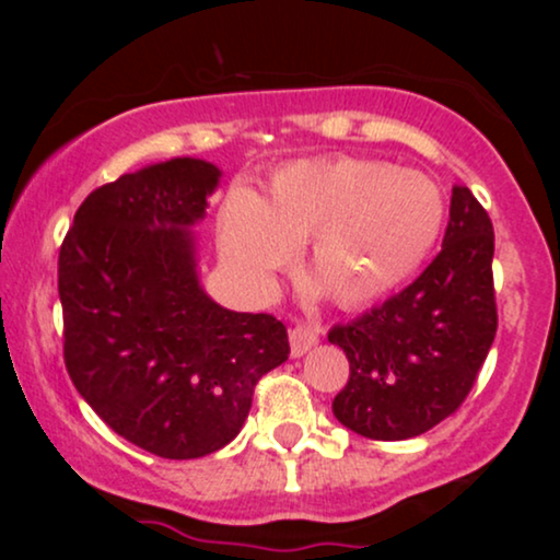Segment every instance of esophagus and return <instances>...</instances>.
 Wrapping results in <instances>:
<instances>
[{
	"mask_svg": "<svg viewBox=\"0 0 560 560\" xmlns=\"http://www.w3.org/2000/svg\"><path fill=\"white\" fill-rule=\"evenodd\" d=\"M289 345H292V355L294 358L305 355L311 347L318 345V326L298 324L292 331H289Z\"/></svg>",
	"mask_w": 560,
	"mask_h": 560,
	"instance_id": "34e87169",
	"label": "esophagus"
}]
</instances>
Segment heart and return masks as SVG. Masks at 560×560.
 Masks as SVG:
<instances>
[{"mask_svg": "<svg viewBox=\"0 0 560 560\" xmlns=\"http://www.w3.org/2000/svg\"><path fill=\"white\" fill-rule=\"evenodd\" d=\"M445 226V197L419 171L384 160H302L281 168L258 199L223 210V258L249 287L266 289L311 240V266L331 298L361 307L397 289L427 260Z\"/></svg>", "mask_w": 560, "mask_h": 560, "instance_id": "b5f03b06", "label": "heart"}]
</instances>
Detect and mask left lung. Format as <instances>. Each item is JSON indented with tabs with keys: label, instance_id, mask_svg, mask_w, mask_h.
<instances>
[{
	"label": "left lung",
	"instance_id": "obj_1",
	"mask_svg": "<svg viewBox=\"0 0 560 560\" xmlns=\"http://www.w3.org/2000/svg\"><path fill=\"white\" fill-rule=\"evenodd\" d=\"M492 255L490 215L455 184L442 249L419 279L329 331L350 361L331 405L339 423L369 440H410L464 405L498 331Z\"/></svg>",
	"mask_w": 560,
	"mask_h": 560
}]
</instances>
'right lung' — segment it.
<instances>
[{
    "label": "right lung",
    "mask_w": 560,
    "mask_h": 560,
    "mask_svg": "<svg viewBox=\"0 0 560 560\" xmlns=\"http://www.w3.org/2000/svg\"><path fill=\"white\" fill-rule=\"evenodd\" d=\"M221 171L176 158L81 202L57 258L70 382L115 434L158 458L215 453L240 434L287 326L199 289L189 226Z\"/></svg>",
    "instance_id": "obj_1"
}]
</instances>
